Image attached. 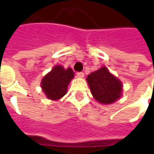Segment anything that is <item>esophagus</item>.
Masks as SVG:
<instances>
[{"label":"esophagus","mask_w":154,"mask_h":154,"mask_svg":"<svg viewBox=\"0 0 154 154\" xmlns=\"http://www.w3.org/2000/svg\"><path fill=\"white\" fill-rule=\"evenodd\" d=\"M77 76L80 77V78H83V77H84V73H82V72H78V73H77Z\"/></svg>","instance_id":"1"}]
</instances>
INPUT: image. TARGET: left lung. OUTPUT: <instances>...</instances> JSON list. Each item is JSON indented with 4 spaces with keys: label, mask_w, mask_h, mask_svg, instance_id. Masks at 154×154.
Masks as SVG:
<instances>
[{
    "label": "left lung",
    "mask_w": 154,
    "mask_h": 154,
    "mask_svg": "<svg viewBox=\"0 0 154 154\" xmlns=\"http://www.w3.org/2000/svg\"><path fill=\"white\" fill-rule=\"evenodd\" d=\"M93 98L103 104H109L121 98L122 85L106 67H102L86 78Z\"/></svg>",
    "instance_id": "left-lung-1"
}]
</instances>
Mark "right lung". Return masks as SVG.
Returning a JSON list of instances; mask_svg holds the SVG:
<instances>
[{
	"label": "right lung",
	"instance_id": "obj_1",
	"mask_svg": "<svg viewBox=\"0 0 154 154\" xmlns=\"http://www.w3.org/2000/svg\"><path fill=\"white\" fill-rule=\"evenodd\" d=\"M74 76L72 68L65 69L61 65L55 66L41 81V86L46 97L51 100L62 98L67 93L68 86Z\"/></svg>",
	"mask_w": 154,
	"mask_h": 154
}]
</instances>
